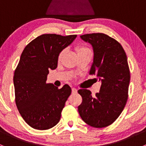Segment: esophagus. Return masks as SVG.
I'll use <instances>...</instances> for the list:
<instances>
[{"label": "esophagus", "mask_w": 146, "mask_h": 146, "mask_svg": "<svg viewBox=\"0 0 146 146\" xmlns=\"http://www.w3.org/2000/svg\"><path fill=\"white\" fill-rule=\"evenodd\" d=\"M77 91H78V90L76 89V88H72V93L73 94H76V92H77Z\"/></svg>", "instance_id": "esophagus-1"}]
</instances>
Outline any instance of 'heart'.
Here are the masks:
<instances>
[{
  "instance_id": "1",
  "label": "heart",
  "mask_w": 146,
  "mask_h": 146,
  "mask_svg": "<svg viewBox=\"0 0 146 146\" xmlns=\"http://www.w3.org/2000/svg\"><path fill=\"white\" fill-rule=\"evenodd\" d=\"M76 51H77L78 54H80V53H84V52H91L90 50L88 48V47L85 46H78L76 48ZM64 51H62L58 55V60H61V57H62L63 54H64Z\"/></svg>"
}]
</instances>
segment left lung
Here are the masks:
<instances>
[{"label": "left lung", "instance_id": "1", "mask_svg": "<svg viewBox=\"0 0 146 146\" xmlns=\"http://www.w3.org/2000/svg\"><path fill=\"white\" fill-rule=\"evenodd\" d=\"M80 38L92 45L94 56L89 74L96 76L102 85L95 97L88 90L78 91L82 98L78 110L87 124L106 127L118 118L127 101L130 82L127 56L121 45L105 34H87Z\"/></svg>", "mask_w": 146, "mask_h": 146}]
</instances>
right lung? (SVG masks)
Masks as SVG:
<instances>
[{
  "mask_svg": "<svg viewBox=\"0 0 146 146\" xmlns=\"http://www.w3.org/2000/svg\"><path fill=\"white\" fill-rule=\"evenodd\" d=\"M77 35L45 34L26 46L13 77L15 103L25 121L33 129L46 130L58 123L71 88L58 89L46 83L50 69L58 65V55Z\"/></svg>",
  "mask_w": 146,
  "mask_h": 146,
  "instance_id": "right-lung-1",
  "label": "right lung"
}]
</instances>
